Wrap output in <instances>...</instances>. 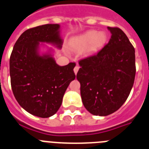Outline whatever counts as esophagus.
Wrapping results in <instances>:
<instances>
[{"instance_id":"34e87169","label":"esophagus","mask_w":149,"mask_h":149,"mask_svg":"<svg viewBox=\"0 0 149 149\" xmlns=\"http://www.w3.org/2000/svg\"><path fill=\"white\" fill-rule=\"evenodd\" d=\"M79 70V66L78 65H76L74 68V73H75V74H77V72H78Z\"/></svg>"}]
</instances>
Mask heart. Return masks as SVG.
<instances>
[{"instance_id":"heart-1","label":"heart","mask_w":149,"mask_h":149,"mask_svg":"<svg viewBox=\"0 0 149 149\" xmlns=\"http://www.w3.org/2000/svg\"><path fill=\"white\" fill-rule=\"evenodd\" d=\"M106 39L104 33L89 30L74 39L71 44V48L76 51H81L86 48V53L93 54L104 45Z\"/></svg>"}]
</instances>
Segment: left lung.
<instances>
[{
  "label": "left lung",
  "mask_w": 149,
  "mask_h": 149,
  "mask_svg": "<svg viewBox=\"0 0 149 149\" xmlns=\"http://www.w3.org/2000/svg\"><path fill=\"white\" fill-rule=\"evenodd\" d=\"M107 28L111 33L109 42L80 60L77 74L85 108L101 116L113 113L125 102L136 74L134 46L120 28Z\"/></svg>",
  "instance_id": "obj_1"
}]
</instances>
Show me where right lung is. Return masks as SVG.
Instances as JSON below:
<instances>
[{"label":"right lung","instance_id":"1","mask_svg":"<svg viewBox=\"0 0 149 149\" xmlns=\"http://www.w3.org/2000/svg\"><path fill=\"white\" fill-rule=\"evenodd\" d=\"M60 28V24H48L28 29L19 36L10 56V80L15 99L29 113L41 118L56 113L67 87L75 78L74 63L60 66L51 50L39 54L40 42L61 48Z\"/></svg>","mask_w":149,"mask_h":149}]
</instances>
